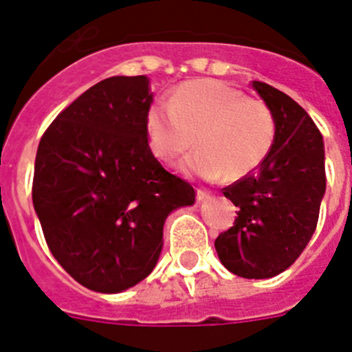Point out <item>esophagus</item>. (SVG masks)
<instances>
[{
  "label": "esophagus",
  "mask_w": 352,
  "mask_h": 352,
  "mask_svg": "<svg viewBox=\"0 0 352 352\" xmlns=\"http://www.w3.org/2000/svg\"><path fill=\"white\" fill-rule=\"evenodd\" d=\"M210 197V192L204 190V188H197V203H204V201H208Z\"/></svg>",
  "instance_id": "obj_1"
}]
</instances>
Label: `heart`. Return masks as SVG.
<instances>
[{
    "mask_svg": "<svg viewBox=\"0 0 352 352\" xmlns=\"http://www.w3.org/2000/svg\"><path fill=\"white\" fill-rule=\"evenodd\" d=\"M276 121L270 105L217 79L179 84L169 102H155L146 113L151 153L173 162L195 144L182 164L186 174L214 182H236L257 169L275 142Z\"/></svg>",
    "mask_w": 352,
    "mask_h": 352,
    "instance_id": "heart-1",
    "label": "heart"
}]
</instances>
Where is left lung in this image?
I'll return each instance as SVG.
<instances>
[{
	"mask_svg": "<svg viewBox=\"0 0 352 352\" xmlns=\"http://www.w3.org/2000/svg\"><path fill=\"white\" fill-rule=\"evenodd\" d=\"M252 88L275 114V142L256 173L223 188L238 217L214 239V248L234 275L270 278L301 256L316 231L326 190L324 144L291 96L259 80H252Z\"/></svg>",
	"mask_w": 352,
	"mask_h": 352,
	"instance_id": "obj_1",
	"label": "left lung"
}]
</instances>
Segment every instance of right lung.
Masks as SVG:
<instances>
[{
    "label": "right lung",
    "instance_id": "right-lung-1",
    "mask_svg": "<svg viewBox=\"0 0 352 352\" xmlns=\"http://www.w3.org/2000/svg\"><path fill=\"white\" fill-rule=\"evenodd\" d=\"M148 79L109 77L63 109L40 139L35 206L65 272L96 292H121L153 272L167 214L195 203L194 186L148 146Z\"/></svg>",
    "mask_w": 352,
    "mask_h": 352
}]
</instances>
